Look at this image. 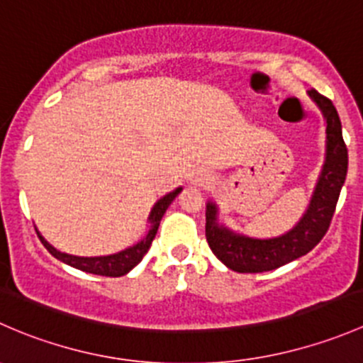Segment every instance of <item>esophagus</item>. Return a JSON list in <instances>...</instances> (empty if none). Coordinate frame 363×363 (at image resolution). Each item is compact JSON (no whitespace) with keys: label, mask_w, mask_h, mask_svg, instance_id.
I'll list each match as a JSON object with an SVG mask.
<instances>
[{"label":"esophagus","mask_w":363,"mask_h":363,"mask_svg":"<svg viewBox=\"0 0 363 363\" xmlns=\"http://www.w3.org/2000/svg\"><path fill=\"white\" fill-rule=\"evenodd\" d=\"M207 181V175L203 174V172H196L195 174V182H203Z\"/></svg>","instance_id":"obj_1"}]
</instances>
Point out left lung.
I'll return each instance as SVG.
<instances>
[{"label":"left lung","instance_id":"left-lung-1","mask_svg":"<svg viewBox=\"0 0 363 363\" xmlns=\"http://www.w3.org/2000/svg\"><path fill=\"white\" fill-rule=\"evenodd\" d=\"M309 98L320 108L325 121V161L318 175L309 205L298 223L283 235L256 239L228 228L219 221V207L214 200L205 205V237L208 247L228 269L242 274L269 272L307 255L327 233L347 174V149L342 140V126L334 104L311 89Z\"/></svg>","mask_w":363,"mask_h":363}]
</instances>
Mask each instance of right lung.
<instances>
[{
    "instance_id": "1",
    "label": "right lung",
    "mask_w": 363,
    "mask_h": 363,
    "mask_svg": "<svg viewBox=\"0 0 363 363\" xmlns=\"http://www.w3.org/2000/svg\"><path fill=\"white\" fill-rule=\"evenodd\" d=\"M181 191H182V188L179 186V188H175L174 191H170V193H167L164 196H161L158 202L152 205L151 212H149V218H147L149 232L145 233L144 239H140L137 244L126 247V250L113 252V255L75 256V255H68V252H61L60 250H56L52 244L47 242L38 230L36 228L35 230H36V233H38V239L42 240V244L45 246V250L49 251L54 258L60 259V262L67 263V265H69V267H75V269H79V270H84V272L96 274V276L121 277V276H124V274L130 272L133 267H137L138 263L142 262L144 255L149 251V247H151L156 233H158L161 218H163V214L167 212L168 205L174 202L175 196H177Z\"/></svg>"
}]
</instances>
